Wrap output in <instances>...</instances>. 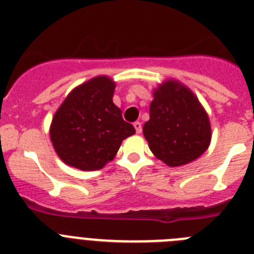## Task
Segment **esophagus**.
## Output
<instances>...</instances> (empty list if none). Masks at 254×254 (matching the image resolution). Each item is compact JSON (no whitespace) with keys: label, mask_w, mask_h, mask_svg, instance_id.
Masks as SVG:
<instances>
[{"label":"esophagus","mask_w":254,"mask_h":254,"mask_svg":"<svg viewBox=\"0 0 254 254\" xmlns=\"http://www.w3.org/2000/svg\"><path fill=\"white\" fill-rule=\"evenodd\" d=\"M133 127L134 129H136V133H141V131H142V126H141L140 122H134Z\"/></svg>","instance_id":"1"}]
</instances>
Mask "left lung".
Listing matches in <instances>:
<instances>
[{
	"label": "left lung",
	"mask_w": 254,
	"mask_h": 254,
	"mask_svg": "<svg viewBox=\"0 0 254 254\" xmlns=\"http://www.w3.org/2000/svg\"><path fill=\"white\" fill-rule=\"evenodd\" d=\"M150 120L143 136L152 154L168 167H181L199 158L211 142L205 108L190 87L167 80L154 89Z\"/></svg>",
	"instance_id": "left-lung-1"
}]
</instances>
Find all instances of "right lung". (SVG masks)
<instances>
[{
    "mask_svg": "<svg viewBox=\"0 0 254 254\" xmlns=\"http://www.w3.org/2000/svg\"><path fill=\"white\" fill-rule=\"evenodd\" d=\"M116 82L96 76L69 91L52 118V145L64 164L99 170L114 159L125 138L134 133L113 103Z\"/></svg>",
    "mask_w": 254,
    "mask_h": 254,
    "instance_id": "add662e5",
    "label": "right lung"
}]
</instances>
